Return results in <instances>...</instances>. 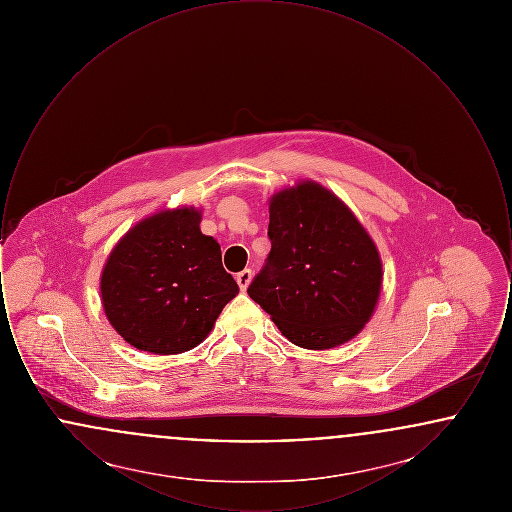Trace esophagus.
<instances>
[{"instance_id":"esophagus-1","label":"esophagus","mask_w":512,"mask_h":512,"mask_svg":"<svg viewBox=\"0 0 512 512\" xmlns=\"http://www.w3.org/2000/svg\"><path fill=\"white\" fill-rule=\"evenodd\" d=\"M251 278H253V272H251L249 268H245L242 272H238L236 282H238V286H240V290H242V292H245V290H247V286L251 284Z\"/></svg>"}]
</instances>
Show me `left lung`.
Wrapping results in <instances>:
<instances>
[{"instance_id":"left-lung-1","label":"left lung","mask_w":512,"mask_h":512,"mask_svg":"<svg viewBox=\"0 0 512 512\" xmlns=\"http://www.w3.org/2000/svg\"><path fill=\"white\" fill-rule=\"evenodd\" d=\"M267 265L247 288L282 336L305 349L353 340L382 290V259L338 195L301 180L268 199Z\"/></svg>"}]
</instances>
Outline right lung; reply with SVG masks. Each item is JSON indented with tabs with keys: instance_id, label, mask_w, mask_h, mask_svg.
Masks as SVG:
<instances>
[{
	"instance_id": "obj_1",
	"label": "right lung",
	"mask_w": 512,
	"mask_h": 512,
	"mask_svg": "<svg viewBox=\"0 0 512 512\" xmlns=\"http://www.w3.org/2000/svg\"><path fill=\"white\" fill-rule=\"evenodd\" d=\"M201 211L176 207L134 224L109 253L99 290L105 317L132 347L178 355L209 336L240 288Z\"/></svg>"
}]
</instances>
